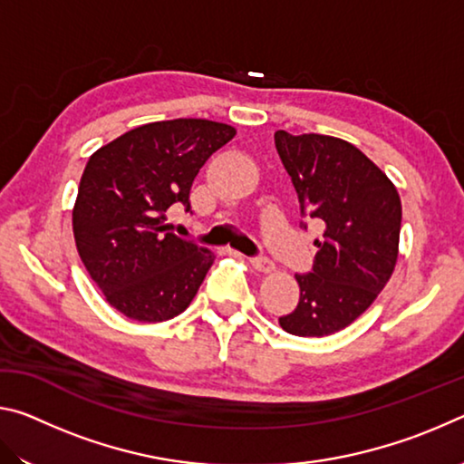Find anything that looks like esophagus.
I'll use <instances>...</instances> for the list:
<instances>
[{
	"label": "esophagus",
	"instance_id": "esophagus-1",
	"mask_svg": "<svg viewBox=\"0 0 464 464\" xmlns=\"http://www.w3.org/2000/svg\"><path fill=\"white\" fill-rule=\"evenodd\" d=\"M249 264L254 266V270L262 272V274L274 272V264L268 260V257H254V260H249Z\"/></svg>",
	"mask_w": 464,
	"mask_h": 464
}]
</instances>
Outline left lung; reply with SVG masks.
I'll return each mask as SVG.
<instances>
[{
  "label": "left lung",
  "mask_w": 464,
  "mask_h": 464,
  "mask_svg": "<svg viewBox=\"0 0 464 464\" xmlns=\"http://www.w3.org/2000/svg\"><path fill=\"white\" fill-rule=\"evenodd\" d=\"M301 213L324 223L313 272L296 274L298 304L285 332L332 335L362 315L387 286L399 256L401 198L387 174L348 140L274 132Z\"/></svg>",
  "instance_id": "obj_1"
}]
</instances>
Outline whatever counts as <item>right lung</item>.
<instances>
[{
  "label": "right lung",
  "mask_w": 464,
  "mask_h": 464,
  "mask_svg": "<svg viewBox=\"0 0 464 464\" xmlns=\"http://www.w3.org/2000/svg\"><path fill=\"white\" fill-rule=\"evenodd\" d=\"M204 119L149 122L92 153L73 207V237L110 307L140 324L186 311L215 254L168 233L166 210L184 204L204 161L235 137Z\"/></svg>",
  "instance_id": "add662e5"
}]
</instances>
